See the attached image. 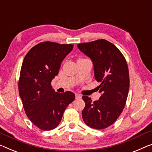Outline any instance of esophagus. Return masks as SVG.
Here are the masks:
<instances>
[{
    "label": "esophagus",
    "instance_id": "1",
    "mask_svg": "<svg viewBox=\"0 0 152 152\" xmlns=\"http://www.w3.org/2000/svg\"><path fill=\"white\" fill-rule=\"evenodd\" d=\"M75 96H76V99L81 98V95H80V94H75Z\"/></svg>",
    "mask_w": 152,
    "mask_h": 152
}]
</instances>
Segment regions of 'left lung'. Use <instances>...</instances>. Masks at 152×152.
Segmentation results:
<instances>
[{"label": "left lung", "instance_id": "8db88e82", "mask_svg": "<svg viewBox=\"0 0 152 152\" xmlns=\"http://www.w3.org/2000/svg\"><path fill=\"white\" fill-rule=\"evenodd\" d=\"M78 47L92 60L95 78L100 83L98 88L102 94L94 102L83 96V119L90 128L102 130L115 123L126 105L130 87L128 64L121 51L106 39L78 44Z\"/></svg>", "mask_w": 152, "mask_h": 152}]
</instances>
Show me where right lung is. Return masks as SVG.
Listing matches in <instances>:
<instances>
[{
	"label": "right lung",
	"mask_w": 152,
	"mask_h": 152,
	"mask_svg": "<svg viewBox=\"0 0 152 152\" xmlns=\"http://www.w3.org/2000/svg\"><path fill=\"white\" fill-rule=\"evenodd\" d=\"M73 48V44L41 42L28 52L22 62L19 94L27 117L40 130L57 127L65 108L75 99L74 93L55 92L51 85L61 63Z\"/></svg>",
	"instance_id": "1"
}]
</instances>
